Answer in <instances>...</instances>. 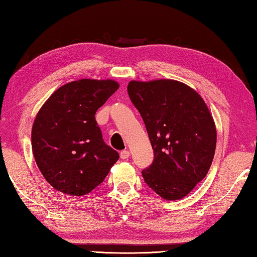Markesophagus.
I'll return each instance as SVG.
<instances>
[{
  "label": "esophagus",
  "instance_id": "1",
  "mask_svg": "<svg viewBox=\"0 0 257 257\" xmlns=\"http://www.w3.org/2000/svg\"><path fill=\"white\" fill-rule=\"evenodd\" d=\"M129 156H130V152L128 150H122L121 152H120V158H121V159H123V160L128 159Z\"/></svg>",
  "mask_w": 257,
  "mask_h": 257
}]
</instances>
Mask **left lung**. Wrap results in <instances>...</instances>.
<instances>
[{"instance_id":"1","label":"left lung","mask_w":257,"mask_h":257,"mask_svg":"<svg viewBox=\"0 0 257 257\" xmlns=\"http://www.w3.org/2000/svg\"><path fill=\"white\" fill-rule=\"evenodd\" d=\"M128 95L146 124L155 159L145 182L166 200L189 194L207 174L216 130L204 100L177 80L130 81Z\"/></svg>"}]
</instances>
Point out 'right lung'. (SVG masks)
<instances>
[{"label":"right lung","mask_w":257,"mask_h":257,"mask_svg":"<svg viewBox=\"0 0 257 257\" xmlns=\"http://www.w3.org/2000/svg\"><path fill=\"white\" fill-rule=\"evenodd\" d=\"M110 79H79L58 88L32 129L37 167L54 189L81 196L99 185L119 154L105 144L95 113L114 91Z\"/></svg>","instance_id":"add662e5"}]
</instances>
